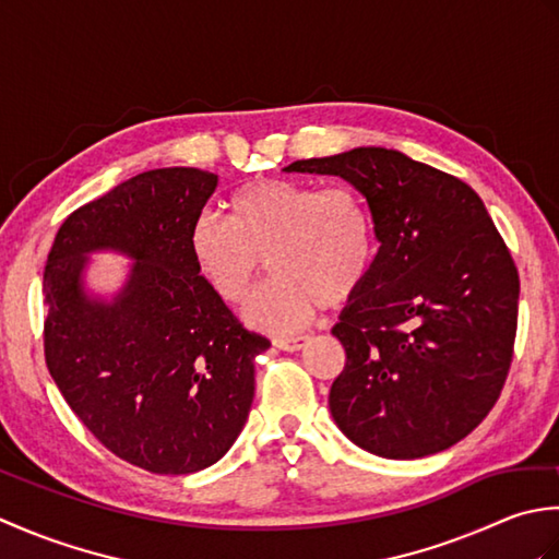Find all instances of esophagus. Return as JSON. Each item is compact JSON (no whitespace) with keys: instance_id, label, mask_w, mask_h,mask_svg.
Segmentation results:
<instances>
[{"instance_id":"1","label":"esophagus","mask_w":559,"mask_h":559,"mask_svg":"<svg viewBox=\"0 0 559 559\" xmlns=\"http://www.w3.org/2000/svg\"><path fill=\"white\" fill-rule=\"evenodd\" d=\"M305 336H281V338H273V346H276L278 350H286V353H293V350H300L305 346Z\"/></svg>"}]
</instances>
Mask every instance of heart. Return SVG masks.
<instances>
[{"label": "heart", "instance_id": "heart-1", "mask_svg": "<svg viewBox=\"0 0 559 559\" xmlns=\"http://www.w3.org/2000/svg\"><path fill=\"white\" fill-rule=\"evenodd\" d=\"M187 247L199 276L228 305L249 300L269 259L276 276L245 319L271 334H293L322 305L358 298L377 266L379 230L370 201L353 185L261 177L230 194L228 221L199 216Z\"/></svg>", "mask_w": 559, "mask_h": 559}]
</instances>
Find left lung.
I'll return each instance as SVG.
<instances>
[{"instance_id":"8db88e82","label":"left lung","mask_w":559,"mask_h":559,"mask_svg":"<svg viewBox=\"0 0 559 559\" xmlns=\"http://www.w3.org/2000/svg\"><path fill=\"white\" fill-rule=\"evenodd\" d=\"M370 201L379 259L331 329L346 367L329 408L353 444L423 459L476 430L500 399L516 338L519 271L485 204L459 177L360 146L290 163Z\"/></svg>"}]
</instances>
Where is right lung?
I'll list each match as a JSON object with an SVG mask.
<instances>
[{
	"mask_svg": "<svg viewBox=\"0 0 559 559\" xmlns=\"http://www.w3.org/2000/svg\"><path fill=\"white\" fill-rule=\"evenodd\" d=\"M218 175L158 168L69 213L43 273L45 362L69 408L103 447L160 476H185L233 447L254 399L247 331L199 276L189 230ZM135 259L112 304L88 299L86 253Z\"/></svg>",
	"mask_w": 559,
	"mask_h": 559,
	"instance_id": "right-lung-1",
	"label": "right lung"
}]
</instances>
